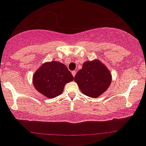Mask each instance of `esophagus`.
Here are the masks:
<instances>
[{
    "instance_id": "34e87169",
    "label": "esophagus",
    "mask_w": 146,
    "mask_h": 146,
    "mask_svg": "<svg viewBox=\"0 0 146 146\" xmlns=\"http://www.w3.org/2000/svg\"><path fill=\"white\" fill-rule=\"evenodd\" d=\"M72 75H73V77H75V76H76V70H73V71H72Z\"/></svg>"
}]
</instances>
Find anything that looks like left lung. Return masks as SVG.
Masks as SVG:
<instances>
[{"instance_id":"8db88e82","label":"left lung","mask_w":146,"mask_h":146,"mask_svg":"<svg viewBox=\"0 0 146 146\" xmlns=\"http://www.w3.org/2000/svg\"><path fill=\"white\" fill-rule=\"evenodd\" d=\"M74 80L84 94L96 98L109 87L111 75L99 61H87L76 73Z\"/></svg>"}]
</instances>
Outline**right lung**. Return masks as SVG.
Here are the masks:
<instances>
[{
  "label": "right lung",
  "instance_id": "obj_1",
  "mask_svg": "<svg viewBox=\"0 0 146 146\" xmlns=\"http://www.w3.org/2000/svg\"><path fill=\"white\" fill-rule=\"evenodd\" d=\"M73 80L67 67L59 61L46 63L40 67L33 76V82L40 93L47 98L60 95L67 82Z\"/></svg>",
  "mask_w": 146,
  "mask_h": 146
}]
</instances>
